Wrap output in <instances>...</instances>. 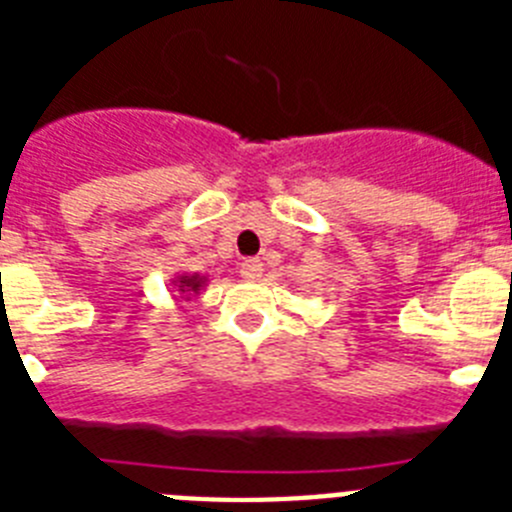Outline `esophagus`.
I'll return each instance as SVG.
<instances>
[{
	"mask_svg": "<svg viewBox=\"0 0 512 512\" xmlns=\"http://www.w3.org/2000/svg\"><path fill=\"white\" fill-rule=\"evenodd\" d=\"M261 274H264V264H261L259 259L241 261V277L246 279V282H256Z\"/></svg>",
	"mask_w": 512,
	"mask_h": 512,
	"instance_id": "esophagus-1",
	"label": "esophagus"
}]
</instances>
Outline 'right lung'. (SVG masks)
I'll use <instances>...</instances> for the list:
<instances>
[{
    "label": "right lung",
    "instance_id": "add662e5",
    "mask_svg": "<svg viewBox=\"0 0 512 512\" xmlns=\"http://www.w3.org/2000/svg\"><path fill=\"white\" fill-rule=\"evenodd\" d=\"M205 284L207 277H202V274H174V279H171V292H176V297L182 295L184 300H192L194 295H200Z\"/></svg>",
    "mask_w": 512,
    "mask_h": 512
}]
</instances>
